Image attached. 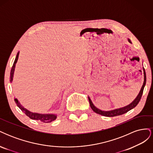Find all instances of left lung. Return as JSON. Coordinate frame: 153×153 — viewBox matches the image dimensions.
I'll return each instance as SVG.
<instances>
[{"instance_id":"left-lung-1","label":"left lung","mask_w":153,"mask_h":153,"mask_svg":"<svg viewBox=\"0 0 153 153\" xmlns=\"http://www.w3.org/2000/svg\"><path fill=\"white\" fill-rule=\"evenodd\" d=\"M128 41L129 43H131L130 39H128ZM143 76H144V80H143V85L142 86L141 89L139 92V93H138V96L136 97V98L130 104H129L128 105H127L126 106H124V107H122V108H117V109L110 110V111H103V110H100L99 108L96 107V106L94 105V104L92 103L91 98H89V97H88V99H89V104H90L91 108H92V110H93L94 112L98 114H100L101 115H103V116L114 117V116H117V115L124 114L125 113L128 112V111H129L130 110L135 108V106L138 105V103H139V101L141 99V97L142 96L143 89H144V87L146 84V75L145 69L143 68Z\"/></svg>"}]
</instances>
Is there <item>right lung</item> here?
Instances as JSON below:
<instances>
[{
  "label": "right lung",
  "instance_id": "add662e5",
  "mask_svg": "<svg viewBox=\"0 0 153 153\" xmlns=\"http://www.w3.org/2000/svg\"><path fill=\"white\" fill-rule=\"evenodd\" d=\"M20 52H18L16 54V56L15 60V62L13 63V65L12 66L11 73H10V82H12L13 80V75H14V72H15V65L17 62L18 59V55H19ZM15 101L16 104V105L20 108V109L23 112H24L26 115H27L29 117H30L32 119L34 120H37V121H39L43 123H51L52 121H54L57 119V115L56 114H38V113H36V112H32L24 108L23 106L18 101V100L15 98Z\"/></svg>",
  "mask_w": 153,
  "mask_h": 153
}]
</instances>
